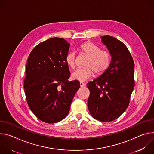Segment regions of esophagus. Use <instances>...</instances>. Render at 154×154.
<instances>
[{
    "label": "esophagus",
    "mask_w": 154,
    "mask_h": 154,
    "mask_svg": "<svg viewBox=\"0 0 154 154\" xmlns=\"http://www.w3.org/2000/svg\"><path fill=\"white\" fill-rule=\"evenodd\" d=\"M85 85H86V84L84 83H83V82H80V87H84Z\"/></svg>",
    "instance_id": "obj_1"
}]
</instances>
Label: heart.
I'll use <instances>...</instances> for the list:
<instances>
[{
    "label": "heart",
    "mask_w": 154,
    "mask_h": 154,
    "mask_svg": "<svg viewBox=\"0 0 154 154\" xmlns=\"http://www.w3.org/2000/svg\"><path fill=\"white\" fill-rule=\"evenodd\" d=\"M81 53L88 56L85 66L86 67L78 68L72 73V79L80 82H85L90 79L93 74L101 75L108 68L111 61V57L106 51L100 50L94 43L86 41L79 47ZM66 63L69 67L74 68L75 66V57L73 52H69L65 58Z\"/></svg>",
    "instance_id": "heart-1"
}]
</instances>
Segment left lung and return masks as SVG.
Instances as JSON below:
<instances>
[{
	"mask_svg": "<svg viewBox=\"0 0 154 154\" xmlns=\"http://www.w3.org/2000/svg\"><path fill=\"white\" fill-rule=\"evenodd\" d=\"M100 38L112 59L104 73L88 83L90 91L88 107L94 119L109 122L119 118L128 107L135 86V64L122 42L108 35Z\"/></svg>",
	"mask_w": 154,
	"mask_h": 154,
	"instance_id": "left-lung-1",
	"label": "left lung"
}]
</instances>
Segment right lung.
Masks as SVG:
<instances>
[{"mask_svg":"<svg viewBox=\"0 0 154 154\" xmlns=\"http://www.w3.org/2000/svg\"><path fill=\"white\" fill-rule=\"evenodd\" d=\"M70 44L52 38L40 42L30 52L26 66L24 90L31 111L41 121L53 124L68 115L80 88L78 80L69 82L65 58Z\"/></svg>","mask_w":154,"mask_h":154,"instance_id":"obj_1","label":"right lung"}]
</instances>
